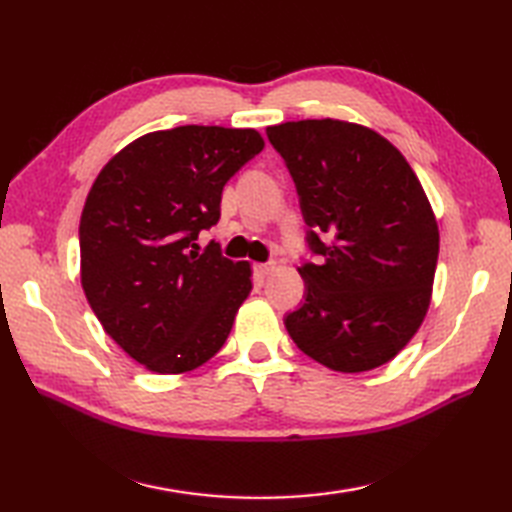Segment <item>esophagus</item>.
Here are the masks:
<instances>
[{
  "label": "esophagus",
  "instance_id": "1",
  "mask_svg": "<svg viewBox=\"0 0 512 512\" xmlns=\"http://www.w3.org/2000/svg\"><path fill=\"white\" fill-rule=\"evenodd\" d=\"M255 273H257L259 277L273 275V273H275V264H257V266H255Z\"/></svg>",
  "mask_w": 512,
  "mask_h": 512
}]
</instances>
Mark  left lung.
Instances as JSON below:
<instances>
[{"mask_svg":"<svg viewBox=\"0 0 512 512\" xmlns=\"http://www.w3.org/2000/svg\"><path fill=\"white\" fill-rule=\"evenodd\" d=\"M299 193L306 301L286 317L303 354L343 374L389 363L431 303L440 233L427 193L387 138L336 118L266 129Z\"/></svg>","mask_w":512,"mask_h":512,"instance_id":"obj_1","label":"left lung"}]
</instances>
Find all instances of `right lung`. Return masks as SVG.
I'll return each mask as SVG.
<instances>
[{
  "instance_id": "right-lung-1",
  "label": "right lung",
  "mask_w": 512,
  "mask_h": 512,
  "mask_svg": "<svg viewBox=\"0 0 512 512\" xmlns=\"http://www.w3.org/2000/svg\"><path fill=\"white\" fill-rule=\"evenodd\" d=\"M264 149L257 129L182 125L136 138L107 162L79 226L81 286L103 330L156 374L222 350L253 288L248 262L202 253L224 184Z\"/></svg>"
}]
</instances>
